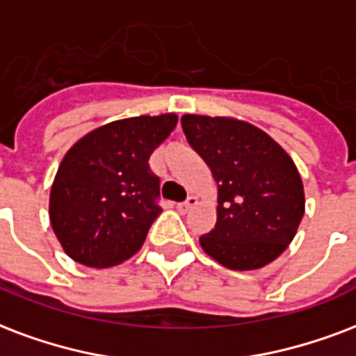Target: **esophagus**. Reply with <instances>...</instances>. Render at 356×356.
<instances>
[{
    "label": "esophagus",
    "mask_w": 356,
    "mask_h": 356,
    "mask_svg": "<svg viewBox=\"0 0 356 356\" xmlns=\"http://www.w3.org/2000/svg\"><path fill=\"white\" fill-rule=\"evenodd\" d=\"M197 203H200V202H197L196 196H190L186 202L177 203V211H179V213H186V211H190L192 207H196Z\"/></svg>",
    "instance_id": "esophagus-1"
}]
</instances>
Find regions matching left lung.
Instances as JSON below:
<instances>
[{
    "label": "left lung",
    "instance_id": "left-lung-1",
    "mask_svg": "<svg viewBox=\"0 0 356 356\" xmlns=\"http://www.w3.org/2000/svg\"><path fill=\"white\" fill-rule=\"evenodd\" d=\"M186 140L218 184L216 226L203 252L232 270H256L291 244L305 216V186L286 149L235 118L184 113Z\"/></svg>",
    "mask_w": 356,
    "mask_h": 356
}]
</instances>
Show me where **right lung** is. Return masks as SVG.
I'll return each mask as SVG.
<instances>
[{"instance_id": "add662e5", "label": "right lung", "mask_w": 356, "mask_h": 356, "mask_svg": "<svg viewBox=\"0 0 356 356\" xmlns=\"http://www.w3.org/2000/svg\"><path fill=\"white\" fill-rule=\"evenodd\" d=\"M177 113L138 115L102 124L61 160L50 190V224L65 254L108 268L142 248L154 218L160 179L149 156L177 124Z\"/></svg>"}]
</instances>
